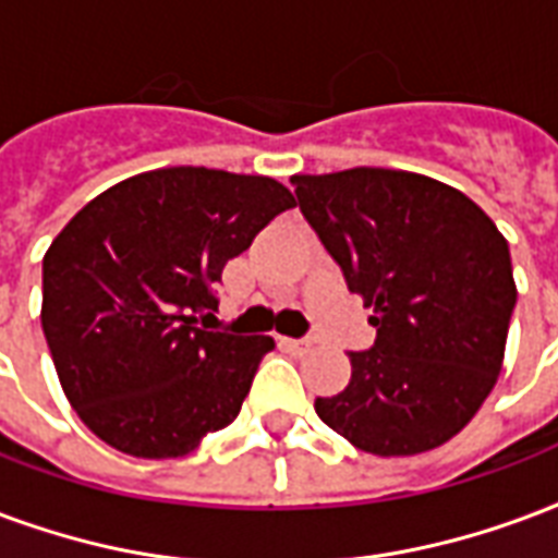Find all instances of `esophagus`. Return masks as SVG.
I'll use <instances>...</instances> for the list:
<instances>
[{
  "mask_svg": "<svg viewBox=\"0 0 558 558\" xmlns=\"http://www.w3.org/2000/svg\"><path fill=\"white\" fill-rule=\"evenodd\" d=\"M280 345H283V349L292 354H304L307 349H311V340H292V337H283V340H280Z\"/></svg>",
  "mask_w": 558,
  "mask_h": 558,
  "instance_id": "34e87169",
  "label": "esophagus"
}]
</instances>
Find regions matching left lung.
<instances>
[{"instance_id": "left-lung-1", "label": "left lung", "mask_w": 558, "mask_h": 558, "mask_svg": "<svg viewBox=\"0 0 558 558\" xmlns=\"http://www.w3.org/2000/svg\"><path fill=\"white\" fill-rule=\"evenodd\" d=\"M295 197L375 345L316 414L363 452L420 456L476 416L497 384L518 287L509 242L468 195L393 168L295 174Z\"/></svg>"}]
</instances>
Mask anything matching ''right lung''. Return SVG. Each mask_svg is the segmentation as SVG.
<instances>
[{"instance_id": "right-lung-1", "label": "right lung", "mask_w": 558, "mask_h": 558, "mask_svg": "<svg viewBox=\"0 0 558 558\" xmlns=\"http://www.w3.org/2000/svg\"><path fill=\"white\" fill-rule=\"evenodd\" d=\"M295 206L271 177L159 168L111 185L44 257L40 325L80 420L135 458H183L236 420L271 337L206 331L227 259Z\"/></svg>"}]
</instances>
